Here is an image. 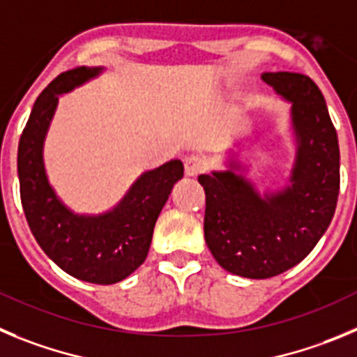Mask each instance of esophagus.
<instances>
[{"instance_id":"1","label":"esophagus","mask_w":357,"mask_h":357,"mask_svg":"<svg viewBox=\"0 0 357 357\" xmlns=\"http://www.w3.org/2000/svg\"><path fill=\"white\" fill-rule=\"evenodd\" d=\"M206 160L201 158V156H188L185 160V174L190 176V178H195L197 174L206 171Z\"/></svg>"}]
</instances>
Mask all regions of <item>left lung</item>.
I'll return each instance as SVG.
<instances>
[{
    "label": "left lung",
    "mask_w": 357,
    "mask_h": 357,
    "mask_svg": "<svg viewBox=\"0 0 357 357\" xmlns=\"http://www.w3.org/2000/svg\"><path fill=\"white\" fill-rule=\"evenodd\" d=\"M291 101L297 162L287 190L261 199L233 171L201 174L204 238L217 263L242 278L266 279L303 261L329 227L340 192V147L326 99L306 75L265 73Z\"/></svg>",
    "instance_id": "obj_1"
}]
</instances>
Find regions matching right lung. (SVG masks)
Returning a JSON list of instances; mask_svg holds the SVG:
<instances>
[{"mask_svg": "<svg viewBox=\"0 0 357 357\" xmlns=\"http://www.w3.org/2000/svg\"><path fill=\"white\" fill-rule=\"evenodd\" d=\"M98 73L99 67L69 69L40 92L19 140L17 174L22 210L44 252L73 278L114 284L126 279L146 259L156 218L174 183L183 178V163L172 160L146 172L110 213L83 217L63 206L44 171V137L59 94L73 91Z\"/></svg>", "mask_w": 357, "mask_h": 357, "instance_id": "obj_1", "label": "right lung"}]
</instances>
